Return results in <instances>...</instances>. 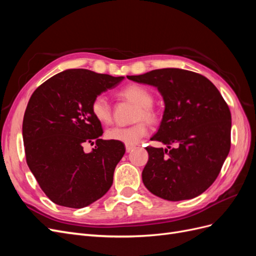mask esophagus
Instances as JSON below:
<instances>
[{"label":"esophagus","instance_id":"esophagus-1","mask_svg":"<svg viewBox=\"0 0 256 256\" xmlns=\"http://www.w3.org/2000/svg\"><path fill=\"white\" fill-rule=\"evenodd\" d=\"M134 147H136L134 145H126V152H130L131 150H132L134 148Z\"/></svg>","mask_w":256,"mask_h":256}]
</instances>
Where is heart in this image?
Returning a JSON list of instances; mask_svg holds the SVG:
<instances>
[{
  "label": "heart",
  "instance_id": "b5f03b06",
  "mask_svg": "<svg viewBox=\"0 0 256 256\" xmlns=\"http://www.w3.org/2000/svg\"><path fill=\"white\" fill-rule=\"evenodd\" d=\"M118 95L136 104L132 115V120L136 122L127 127H111L106 131V136L111 141L134 145L147 134V124L144 120L150 124L158 120V113L152 106L154 95L144 85L136 83L126 85L118 92ZM90 112L102 124H110L112 120L111 106L102 95H98L92 100Z\"/></svg>",
  "mask_w": 256,
  "mask_h": 256
}]
</instances>
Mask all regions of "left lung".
Segmentation results:
<instances>
[{
    "label": "left lung",
    "instance_id": "1",
    "mask_svg": "<svg viewBox=\"0 0 256 256\" xmlns=\"http://www.w3.org/2000/svg\"><path fill=\"white\" fill-rule=\"evenodd\" d=\"M127 78L156 86L166 104L160 128L150 140L168 150L146 147L145 187L168 200L202 194L216 180L230 148L232 118L226 100L204 76L184 69H156Z\"/></svg>",
    "mask_w": 256,
    "mask_h": 256
}]
</instances>
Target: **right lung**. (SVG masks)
<instances>
[{
	"label": "right lung",
	"mask_w": 256,
	"mask_h": 256,
	"mask_svg": "<svg viewBox=\"0 0 256 256\" xmlns=\"http://www.w3.org/2000/svg\"><path fill=\"white\" fill-rule=\"evenodd\" d=\"M124 76L68 69L51 76L30 96L23 118L26 159L42 190L53 203L82 208L104 196L126 150L102 140V122L90 102ZM95 144L85 153V144Z\"/></svg>",
	"instance_id": "1"
}]
</instances>
